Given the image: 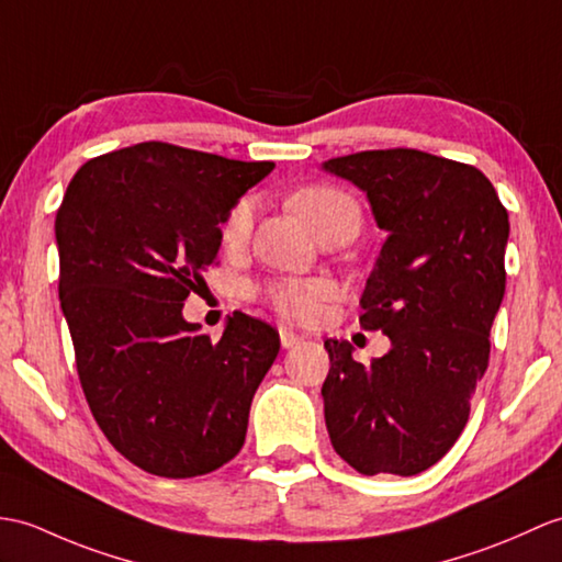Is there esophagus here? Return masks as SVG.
<instances>
[{
    "instance_id": "esophagus-1",
    "label": "esophagus",
    "mask_w": 562,
    "mask_h": 562,
    "mask_svg": "<svg viewBox=\"0 0 562 562\" xmlns=\"http://www.w3.org/2000/svg\"><path fill=\"white\" fill-rule=\"evenodd\" d=\"M280 342H282L284 349H292V347H296V345H302L304 337L284 328V330H280Z\"/></svg>"
}]
</instances>
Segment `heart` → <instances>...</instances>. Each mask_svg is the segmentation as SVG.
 I'll return each mask as SVG.
<instances>
[{
    "label": "heart",
    "mask_w": 562,
    "mask_h": 562,
    "mask_svg": "<svg viewBox=\"0 0 562 562\" xmlns=\"http://www.w3.org/2000/svg\"><path fill=\"white\" fill-rule=\"evenodd\" d=\"M292 207L316 234L342 215L351 213L359 217L357 201L345 191L333 187L302 189L292 199ZM254 217L256 199L254 195H244V199H239L229 207V213L222 220V241L227 246H244L251 237ZM260 296H263V302L272 311H278L286 321H313L321 313L323 302H328L333 296V284L323 278H282L263 284Z\"/></svg>",
    "instance_id": "heart-1"
}]
</instances>
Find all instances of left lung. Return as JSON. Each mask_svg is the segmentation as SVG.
Listing matches in <instances>:
<instances>
[{"label":"left lung","instance_id":"1","mask_svg":"<svg viewBox=\"0 0 562 562\" xmlns=\"http://www.w3.org/2000/svg\"><path fill=\"white\" fill-rule=\"evenodd\" d=\"M323 169L367 193L387 232L359 323L393 345L363 367L347 340H325V426L359 474L414 476L460 438L488 369L510 220L484 172L424 150H363Z\"/></svg>","mask_w":562,"mask_h":562}]
</instances>
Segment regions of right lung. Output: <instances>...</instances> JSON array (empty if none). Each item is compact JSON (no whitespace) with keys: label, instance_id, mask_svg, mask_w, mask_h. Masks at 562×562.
Wrapping results in <instances>:
<instances>
[{"label":"right lung","instance_id":"obj_1","mask_svg":"<svg viewBox=\"0 0 562 562\" xmlns=\"http://www.w3.org/2000/svg\"><path fill=\"white\" fill-rule=\"evenodd\" d=\"M272 167L148 140L88 160L64 193L59 302L78 378L102 434L143 472L201 476L244 446L280 335L234 311L211 340L181 308L229 207Z\"/></svg>","mask_w":562,"mask_h":562}]
</instances>
